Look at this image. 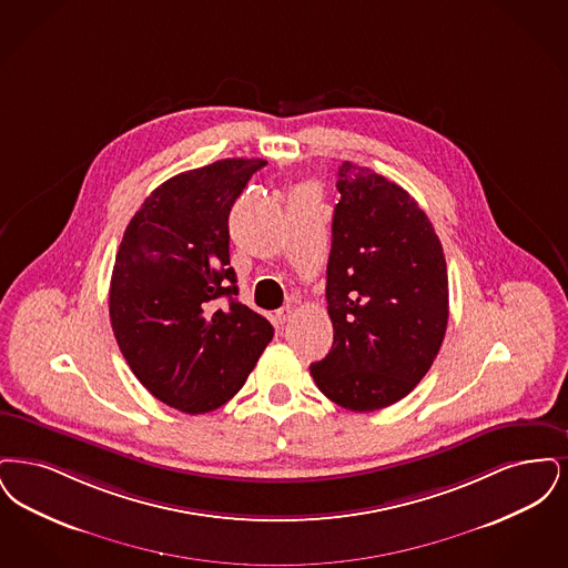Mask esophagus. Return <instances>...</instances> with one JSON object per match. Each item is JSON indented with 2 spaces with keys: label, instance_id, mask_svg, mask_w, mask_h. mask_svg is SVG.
<instances>
[{
  "label": "esophagus",
  "instance_id": "1",
  "mask_svg": "<svg viewBox=\"0 0 568 568\" xmlns=\"http://www.w3.org/2000/svg\"><path fill=\"white\" fill-rule=\"evenodd\" d=\"M293 316H295V307H293V305H284V307H280V310H277V314H275V318H277L280 324L291 322Z\"/></svg>",
  "mask_w": 568,
  "mask_h": 568
}]
</instances>
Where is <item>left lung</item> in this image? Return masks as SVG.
Masks as SVG:
<instances>
[{"instance_id": "obj_1", "label": "left lung", "mask_w": 568, "mask_h": 568, "mask_svg": "<svg viewBox=\"0 0 568 568\" xmlns=\"http://www.w3.org/2000/svg\"><path fill=\"white\" fill-rule=\"evenodd\" d=\"M326 267L333 347L310 371L324 396L375 412L409 395L444 344V247L416 199L369 168L342 163Z\"/></svg>"}]
</instances>
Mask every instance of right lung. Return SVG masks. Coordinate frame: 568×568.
<instances>
[{
	"label": "right lung",
	"instance_id": "1",
	"mask_svg": "<svg viewBox=\"0 0 568 568\" xmlns=\"http://www.w3.org/2000/svg\"><path fill=\"white\" fill-rule=\"evenodd\" d=\"M263 159H222L178 173L124 229L110 282V321L126 365L184 414L224 405L273 339L237 298L229 212Z\"/></svg>",
	"mask_w": 568,
	"mask_h": 568
}]
</instances>
